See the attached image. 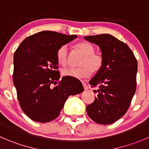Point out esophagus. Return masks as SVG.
<instances>
[{"label":"esophagus","mask_w":149,"mask_h":149,"mask_svg":"<svg viewBox=\"0 0 149 149\" xmlns=\"http://www.w3.org/2000/svg\"><path fill=\"white\" fill-rule=\"evenodd\" d=\"M82 83H83V87H84L85 90H87V89H88V85L86 84V83H84V82L82 81Z\"/></svg>","instance_id":"esophagus-1"}]
</instances>
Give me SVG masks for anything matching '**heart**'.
I'll list each match as a JSON object with an SVG mask.
<instances>
[{"label": "heart", "instance_id": "1", "mask_svg": "<svg viewBox=\"0 0 149 149\" xmlns=\"http://www.w3.org/2000/svg\"><path fill=\"white\" fill-rule=\"evenodd\" d=\"M76 49L83 55L80 63V68H69L63 70L62 74L66 77L81 79L87 77L91 72L97 73L101 70L104 64V57L100 52H95V47L87 41H82L75 45ZM57 61L63 66L69 63V49L66 45H62L56 53Z\"/></svg>", "mask_w": 149, "mask_h": 149}]
</instances>
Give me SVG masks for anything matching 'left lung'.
<instances>
[{
    "instance_id": "1",
    "label": "left lung",
    "mask_w": 149,
    "mask_h": 149,
    "mask_svg": "<svg viewBox=\"0 0 149 149\" xmlns=\"http://www.w3.org/2000/svg\"><path fill=\"white\" fill-rule=\"evenodd\" d=\"M99 45L104 57L101 70L89 81L97 96L86 107L88 116L97 124H110L121 118L130 107L136 91L137 63L127 44L110 34L85 36Z\"/></svg>"
}]
</instances>
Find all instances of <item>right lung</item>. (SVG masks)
<instances>
[{
  "instance_id": "right-lung-1",
  "label": "right lung",
  "mask_w": 149,
  "mask_h": 149,
  "mask_svg": "<svg viewBox=\"0 0 149 149\" xmlns=\"http://www.w3.org/2000/svg\"><path fill=\"white\" fill-rule=\"evenodd\" d=\"M77 36L45 31L28 36L14 55L13 83L22 111L31 120L56 119L70 95L83 91L81 82L72 77L60 80L56 53ZM56 86L52 88V84Z\"/></svg>"
}]
</instances>
